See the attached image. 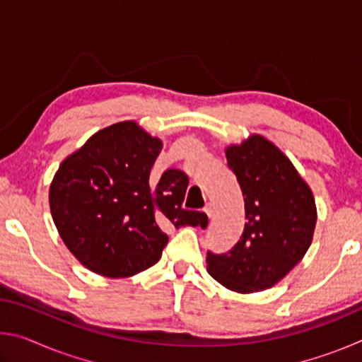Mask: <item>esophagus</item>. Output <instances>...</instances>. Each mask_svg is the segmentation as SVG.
I'll return each mask as SVG.
<instances>
[{
    "instance_id": "obj_1",
    "label": "esophagus",
    "mask_w": 362,
    "mask_h": 362,
    "mask_svg": "<svg viewBox=\"0 0 362 362\" xmlns=\"http://www.w3.org/2000/svg\"><path fill=\"white\" fill-rule=\"evenodd\" d=\"M204 212L207 214V217H212V214H214V206L211 204V203H207L206 206H204Z\"/></svg>"
}]
</instances>
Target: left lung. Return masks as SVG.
<instances>
[{"label":"left lung","instance_id":"left-lung-1","mask_svg":"<svg viewBox=\"0 0 362 362\" xmlns=\"http://www.w3.org/2000/svg\"><path fill=\"white\" fill-rule=\"evenodd\" d=\"M244 196V231L228 252L207 250V272L226 289H268L302 260L316 225L315 198L292 163L272 142L252 136L226 150Z\"/></svg>","mask_w":362,"mask_h":362}]
</instances>
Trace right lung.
Wrapping results in <instances>:
<instances>
[{
  "label": "right lung",
  "mask_w": 362,
  "mask_h": 362,
  "mask_svg": "<svg viewBox=\"0 0 362 362\" xmlns=\"http://www.w3.org/2000/svg\"><path fill=\"white\" fill-rule=\"evenodd\" d=\"M161 140L134 121L94 134L60 164L49 189L54 223L70 252L90 272L127 278L161 259L166 226L206 228L204 212L183 209L188 175L151 168Z\"/></svg>",
  "instance_id": "add662e5"
}]
</instances>
